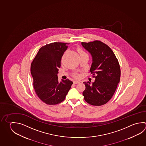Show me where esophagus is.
<instances>
[{"label": "esophagus", "mask_w": 146, "mask_h": 146, "mask_svg": "<svg viewBox=\"0 0 146 146\" xmlns=\"http://www.w3.org/2000/svg\"><path fill=\"white\" fill-rule=\"evenodd\" d=\"M80 82V81H77V80H76V81H74V84H77V83H79Z\"/></svg>", "instance_id": "1"}]
</instances>
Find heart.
<instances>
[{
	"label": "heart",
	"instance_id": "1",
	"mask_svg": "<svg viewBox=\"0 0 146 146\" xmlns=\"http://www.w3.org/2000/svg\"><path fill=\"white\" fill-rule=\"evenodd\" d=\"M78 51H79V53L80 55V54H84V53H85V52H84V51H83L82 49H79ZM74 76H75L76 77H78L79 76V75L78 74H76Z\"/></svg>",
	"mask_w": 146,
	"mask_h": 146
}]
</instances>
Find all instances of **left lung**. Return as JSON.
Instances as JSON below:
<instances>
[{"label": "left lung", "instance_id": "1", "mask_svg": "<svg viewBox=\"0 0 146 146\" xmlns=\"http://www.w3.org/2000/svg\"><path fill=\"white\" fill-rule=\"evenodd\" d=\"M81 44L92 56L90 71L96 79L92 84L89 81L83 82L84 99L90 105L102 106L111 99L119 83V64L112 50L104 42L96 40Z\"/></svg>", "mask_w": 146, "mask_h": 146}]
</instances>
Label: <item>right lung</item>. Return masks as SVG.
Returning <instances> with one entry per match:
<instances>
[{"label": "right lung", "mask_w": 146, "mask_h": 146, "mask_svg": "<svg viewBox=\"0 0 146 146\" xmlns=\"http://www.w3.org/2000/svg\"><path fill=\"white\" fill-rule=\"evenodd\" d=\"M69 43L54 42L42 46L31 64L33 88L38 97L47 104L63 101L73 84L68 79L58 82L61 58Z\"/></svg>", "instance_id": "1"}]
</instances>
